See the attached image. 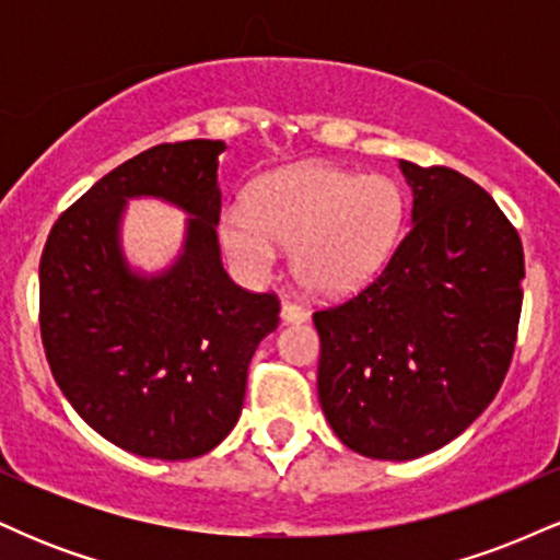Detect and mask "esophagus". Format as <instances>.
I'll list each match as a JSON object with an SVG mask.
<instances>
[{
  "label": "esophagus",
  "instance_id": "esophagus-1",
  "mask_svg": "<svg viewBox=\"0 0 560 560\" xmlns=\"http://www.w3.org/2000/svg\"><path fill=\"white\" fill-rule=\"evenodd\" d=\"M302 320H307V316L298 305H292V302H281V324L292 326V324H302Z\"/></svg>",
  "mask_w": 560,
  "mask_h": 560
}]
</instances>
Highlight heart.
<instances>
[{
  "instance_id": "heart-1",
  "label": "heart",
  "mask_w": 560,
  "mask_h": 560,
  "mask_svg": "<svg viewBox=\"0 0 560 560\" xmlns=\"http://www.w3.org/2000/svg\"><path fill=\"white\" fill-rule=\"evenodd\" d=\"M405 213L408 202L395 178L300 163L260 176L247 205L223 210L218 234L242 273H268L276 247H289V266L305 292L342 298L387 266Z\"/></svg>"
}]
</instances>
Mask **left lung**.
<instances>
[{"label": "left lung", "instance_id": "obj_1", "mask_svg": "<svg viewBox=\"0 0 560 560\" xmlns=\"http://www.w3.org/2000/svg\"><path fill=\"white\" fill-rule=\"evenodd\" d=\"M410 231L358 298L313 316L318 400L334 434L413 460L464 434L511 365L524 249L498 202L453 168L400 160Z\"/></svg>", "mask_w": 560, "mask_h": 560}]
</instances>
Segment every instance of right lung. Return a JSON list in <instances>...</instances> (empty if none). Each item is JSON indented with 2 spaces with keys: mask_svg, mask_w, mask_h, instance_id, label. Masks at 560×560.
<instances>
[{
  "mask_svg": "<svg viewBox=\"0 0 560 560\" xmlns=\"http://www.w3.org/2000/svg\"><path fill=\"white\" fill-rule=\"evenodd\" d=\"M226 141L158 144L102 176L57 218L38 266L42 342L66 400L96 434L141 458L221 445L242 416L247 365L279 326L273 294L223 271L218 158ZM131 198L182 209L185 240L158 272L122 244Z\"/></svg>",
  "mask_w": 560,
  "mask_h": 560,
  "instance_id": "1",
  "label": "right lung"
}]
</instances>
